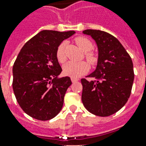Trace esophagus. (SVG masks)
I'll return each instance as SVG.
<instances>
[{
	"mask_svg": "<svg viewBox=\"0 0 146 146\" xmlns=\"http://www.w3.org/2000/svg\"><path fill=\"white\" fill-rule=\"evenodd\" d=\"M71 81L73 83H75L76 81H78V79L77 78H74V77H71Z\"/></svg>",
	"mask_w": 146,
	"mask_h": 146,
	"instance_id": "1",
	"label": "esophagus"
}]
</instances>
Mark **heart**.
Listing matches in <instances>:
<instances>
[{"mask_svg": "<svg viewBox=\"0 0 146 146\" xmlns=\"http://www.w3.org/2000/svg\"><path fill=\"white\" fill-rule=\"evenodd\" d=\"M76 42L79 48L84 52L89 51L93 47L92 41L85 37H77L76 39ZM65 42H62L58 45L56 51V57L58 62H63L66 60V55L64 52V48H65ZM87 58L91 62H95V57L90 53L86 54ZM89 70L88 64L86 62L81 61V62H73V61H69L63 66V73L66 76H71V77H79L83 74L88 72Z\"/></svg>", "mask_w": 146, "mask_h": 146, "instance_id": "obj_1", "label": "heart"}]
</instances>
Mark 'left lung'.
<instances>
[{"label": "left lung", "mask_w": 146, "mask_h": 146, "mask_svg": "<svg viewBox=\"0 0 146 146\" xmlns=\"http://www.w3.org/2000/svg\"><path fill=\"white\" fill-rule=\"evenodd\" d=\"M98 48V62L94 72L82 79V102L94 115L108 116L119 111L128 100L134 82L133 62L117 39L105 31L85 30Z\"/></svg>", "instance_id": "left-lung-1"}]
</instances>
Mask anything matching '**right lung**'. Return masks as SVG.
Instances as JSON below:
<instances>
[{
    "instance_id": "1",
    "label": "right lung",
    "mask_w": 146,
    "mask_h": 146,
    "mask_svg": "<svg viewBox=\"0 0 146 146\" xmlns=\"http://www.w3.org/2000/svg\"><path fill=\"white\" fill-rule=\"evenodd\" d=\"M75 31L42 30L27 41L12 68V88L18 103L34 119L48 120L62 108L64 96L72 84L69 76L59 77L56 57L58 45Z\"/></svg>"
}]
</instances>
